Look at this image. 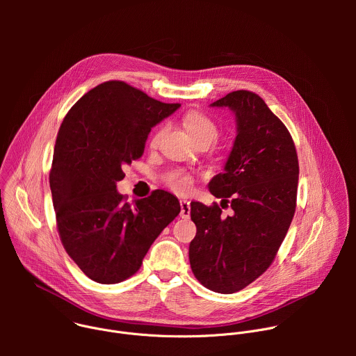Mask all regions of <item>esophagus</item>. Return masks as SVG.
Returning <instances> with one entry per match:
<instances>
[{
  "instance_id": "esophagus-1",
  "label": "esophagus",
  "mask_w": 356,
  "mask_h": 356,
  "mask_svg": "<svg viewBox=\"0 0 356 356\" xmlns=\"http://www.w3.org/2000/svg\"><path fill=\"white\" fill-rule=\"evenodd\" d=\"M180 217L181 218L190 217V202L187 200H180Z\"/></svg>"
}]
</instances>
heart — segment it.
Listing matches in <instances>:
<instances>
[{"label": "heart", "instance_id": "1", "mask_svg": "<svg viewBox=\"0 0 356 356\" xmlns=\"http://www.w3.org/2000/svg\"><path fill=\"white\" fill-rule=\"evenodd\" d=\"M184 124L190 132V135L193 136V139L200 143V142H216L218 135H220V131H218V127L216 125V122L206 117L202 114H197V113H193V114H188L186 118H184ZM165 131L166 128H161L155 132L154 138H152V145L156 146L162 136L165 135ZM169 186L176 191V193H187L190 188H191V184H193V180L190 176L187 175H175L169 179Z\"/></svg>", "mask_w": 356, "mask_h": 356}]
</instances>
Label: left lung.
I'll use <instances>...</instances> for the list:
<instances>
[{
    "label": "left lung",
    "mask_w": 356,
    "mask_h": 356,
    "mask_svg": "<svg viewBox=\"0 0 356 356\" xmlns=\"http://www.w3.org/2000/svg\"><path fill=\"white\" fill-rule=\"evenodd\" d=\"M211 107L235 115L236 136L224 172L209 183L211 194L231 202L234 214L222 218L217 204L191 202L197 234L188 258L202 286L229 294L273 262L296 211L298 161L287 128L258 94L232 91Z\"/></svg>",
    "instance_id": "obj_1"
}]
</instances>
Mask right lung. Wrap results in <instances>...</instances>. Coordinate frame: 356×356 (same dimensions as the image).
Returning <instances> with one entry per match:
<instances>
[{
	"instance_id": "right-lung-1",
	"label": "right lung",
	"mask_w": 356,
	"mask_h": 356,
	"mask_svg": "<svg viewBox=\"0 0 356 356\" xmlns=\"http://www.w3.org/2000/svg\"><path fill=\"white\" fill-rule=\"evenodd\" d=\"M180 104H165L124 81L84 94L65 117L49 183L69 257L91 280L120 283L142 265L150 245L179 216L163 190L131 206L117 190L124 165L143 155L150 129Z\"/></svg>"
}]
</instances>
